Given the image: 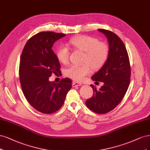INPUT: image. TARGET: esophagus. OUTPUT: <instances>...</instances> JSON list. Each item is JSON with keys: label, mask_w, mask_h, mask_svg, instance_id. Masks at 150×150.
<instances>
[{"label": "esophagus", "mask_w": 150, "mask_h": 150, "mask_svg": "<svg viewBox=\"0 0 150 150\" xmlns=\"http://www.w3.org/2000/svg\"><path fill=\"white\" fill-rule=\"evenodd\" d=\"M82 84L81 83H79V82H76L74 81L73 82V83H72V86L73 87H75V86H81Z\"/></svg>", "instance_id": "obj_1"}]
</instances>
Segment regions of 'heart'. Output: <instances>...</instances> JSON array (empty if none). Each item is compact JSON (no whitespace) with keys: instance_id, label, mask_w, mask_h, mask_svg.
<instances>
[{"instance_id":"heart-1","label":"heart","mask_w":150,"mask_h":150,"mask_svg":"<svg viewBox=\"0 0 150 150\" xmlns=\"http://www.w3.org/2000/svg\"><path fill=\"white\" fill-rule=\"evenodd\" d=\"M69 43L74 49L85 52L83 59L85 64L70 65L65 70V76L75 81L83 80L91 73V67L95 70L101 68L108 58V45L99 41L97 38L87 35H79L70 38ZM70 55V50L66 45H61L57 48L56 57L62 64L69 62Z\"/></svg>"}]
</instances>
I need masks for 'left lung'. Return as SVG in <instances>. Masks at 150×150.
Masks as SVG:
<instances>
[{
    "mask_svg": "<svg viewBox=\"0 0 150 150\" xmlns=\"http://www.w3.org/2000/svg\"><path fill=\"white\" fill-rule=\"evenodd\" d=\"M98 30L107 36L110 53L108 59L91 79L103 82L99 90L91 85L93 96L85 104L90 110L105 114L113 110L122 101L128 90L131 76V67L124 43L115 33L105 29Z\"/></svg>",
    "mask_w": 150,
    "mask_h": 150,
    "instance_id": "1",
    "label": "left lung"
}]
</instances>
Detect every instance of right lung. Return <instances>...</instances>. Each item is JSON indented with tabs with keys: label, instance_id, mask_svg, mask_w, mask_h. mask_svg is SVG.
<instances>
[{
	"label": "right lung",
	"instance_id": "right-lung-1",
	"mask_svg": "<svg viewBox=\"0 0 150 150\" xmlns=\"http://www.w3.org/2000/svg\"><path fill=\"white\" fill-rule=\"evenodd\" d=\"M64 33L41 32L27 42L19 64V79L25 98L32 107L44 114L57 112L64 103L72 81L62 79L58 83L49 79L53 74L60 75V65L52 49Z\"/></svg>",
	"mask_w": 150,
	"mask_h": 150
}]
</instances>
